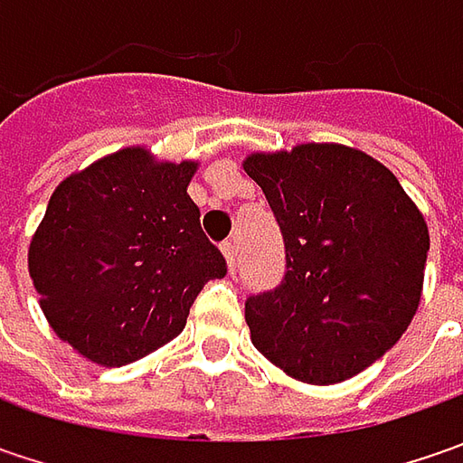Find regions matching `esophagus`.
I'll list each match as a JSON object with an SVG mask.
<instances>
[{
    "instance_id": "34e87169",
    "label": "esophagus",
    "mask_w": 463,
    "mask_h": 463,
    "mask_svg": "<svg viewBox=\"0 0 463 463\" xmlns=\"http://www.w3.org/2000/svg\"><path fill=\"white\" fill-rule=\"evenodd\" d=\"M222 252L223 258H226V265H229V273L234 276V270H237V247H234L232 241H223Z\"/></svg>"
}]
</instances>
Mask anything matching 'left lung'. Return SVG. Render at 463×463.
I'll return each mask as SVG.
<instances>
[{
	"mask_svg": "<svg viewBox=\"0 0 463 463\" xmlns=\"http://www.w3.org/2000/svg\"><path fill=\"white\" fill-rule=\"evenodd\" d=\"M244 172L276 216L286 273L250 296L260 353L307 383H337L379 361L420 304L430 237L400 180L340 144L252 154Z\"/></svg>",
	"mask_w": 463,
	"mask_h": 463,
	"instance_id": "obj_1",
	"label": "left lung"
}]
</instances>
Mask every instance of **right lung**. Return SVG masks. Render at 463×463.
<instances>
[{"label":"right lung","instance_id":"obj_1","mask_svg":"<svg viewBox=\"0 0 463 463\" xmlns=\"http://www.w3.org/2000/svg\"><path fill=\"white\" fill-rule=\"evenodd\" d=\"M193 162L123 149L66 177L30 241V276L53 332L99 365H126L177 337L226 260L187 195Z\"/></svg>","mask_w":463,"mask_h":463}]
</instances>
